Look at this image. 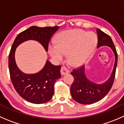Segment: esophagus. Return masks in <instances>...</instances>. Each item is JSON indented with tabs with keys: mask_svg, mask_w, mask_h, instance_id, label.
Masks as SVG:
<instances>
[{
	"mask_svg": "<svg viewBox=\"0 0 124 124\" xmlns=\"http://www.w3.org/2000/svg\"><path fill=\"white\" fill-rule=\"evenodd\" d=\"M70 72V71L67 69L66 67H62L61 69V73L62 75H65L67 74H68Z\"/></svg>",
	"mask_w": 124,
	"mask_h": 124,
	"instance_id": "esophagus-1",
	"label": "esophagus"
}]
</instances>
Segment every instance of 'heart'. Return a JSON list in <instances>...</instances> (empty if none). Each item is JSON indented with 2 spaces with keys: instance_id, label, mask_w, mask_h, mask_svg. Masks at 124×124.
<instances>
[{
  "instance_id": "obj_1",
  "label": "heart",
  "mask_w": 124,
  "mask_h": 124,
  "mask_svg": "<svg viewBox=\"0 0 124 124\" xmlns=\"http://www.w3.org/2000/svg\"><path fill=\"white\" fill-rule=\"evenodd\" d=\"M98 44V37L93 32L80 29L69 30L61 32L56 43L48 47V53L54 59H62L68 53V62L72 66L83 64L91 56Z\"/></svg>"
}]
</instances>
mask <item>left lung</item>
<instances>
[{"label": "left lung", "instance_id": "left-lung-1", "mask_svg": "<svg viewBox=\"0 0 124 124\" xmlns=\"http://www.w3.org/2000/svg\"><path fill=\"white\" fill-rule=\"evenodd\" d=\"M98 35L97 48L102 46L109 47L115 55L114 67L109 78L102 83H94L87 78L85 74V67L74 70L71 75L74 77V82L71 86V94L76 102L82 104H91L101 100L108 93L114 82L117 63V54L113 41L110 36L97 29Z\"/></svg>", "mask_w": 124, "mask_h": 124}]
</instances>
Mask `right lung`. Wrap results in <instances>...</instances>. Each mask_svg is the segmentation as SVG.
I'll return each instance as SVG.
<instances>
[{
	"mask_svg": "<svg viewBox=\"0 0 124 124\" xmlns=\"http://www.w3.org/2000/svg\"><path fill=\"white\" fill-rule=\"evenodd\" d=\"M59 26L39 27L31 26L21 32L15 39L9 55L8 65L10 77L15 89L25 100L33 104H43L53 97L56 81L61 78V66H54L47 60L44 67L35 74H26L17 67L15 59L17 47L28 40L39 42L48 51L50 38Z\"/></svg>",
	"mask_w": 124,
	"mask_h": 124,
	"instance_id": "1",
	"label": "right lung"
}]
</instances>
